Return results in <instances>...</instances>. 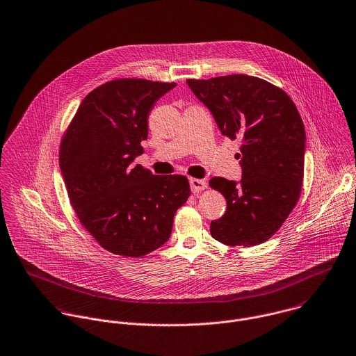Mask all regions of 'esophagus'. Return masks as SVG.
Listing matches in <instances>:
<instances>
[{"mask_svg":"<svg viewBox=\"0 0 356 356\" xmlns=\"http://www.w3.org/2000/svg\"><path fill=\"white\" fill-rule=\"evenodd\" d=\"M191 184V189L193 193H197L200 191H204L207 188V182L204 179H197V178H191L189 179Z\"/></svg>","mask_w":356,"mask_h":356,"instance_id":"34e87169","label":"esophagus"}]
</instances>
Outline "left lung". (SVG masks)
<instances>
[{
	"label": "left lung",
	"instance_id": "left-lung-1",
	"mask_svg": "<svg viewBox=\"0 0 356 356\" xmlns=\"http://www.w3.org/2000/svg\"><path fill=\"white\" fill-rule=\"evenodd\" d=\"M186 83L220 133L241 140V181H209L227 203L223 216L211 222V236L230 247L259 245L282 226L300 197L305 152L300 113L282 89L256 76L234 74Z\"/></svg>",
	"mask_w": 356,
	"mask_h": 356
}]
</instances>
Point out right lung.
I'll list each match as a JSON object with an SVG mask.
<instances>
[{"mask_svg": "<svg viewBox=\"0 0 356 356\" xmlns=\"http://www.w3.org/2000/svg\"><path fill=\"white\" fill-rule=\"evenodd\" d=\"M175 83L115 79L81 102L60 145V170L72 208L112 254L140 257L171 236L191 196L184 175H153L131 164L144 153L148 116Z\"/></svg>", "mask_w": 356, "mask_h": 356, "instance_id": "1", "label": "right lung"}]
</instances>
